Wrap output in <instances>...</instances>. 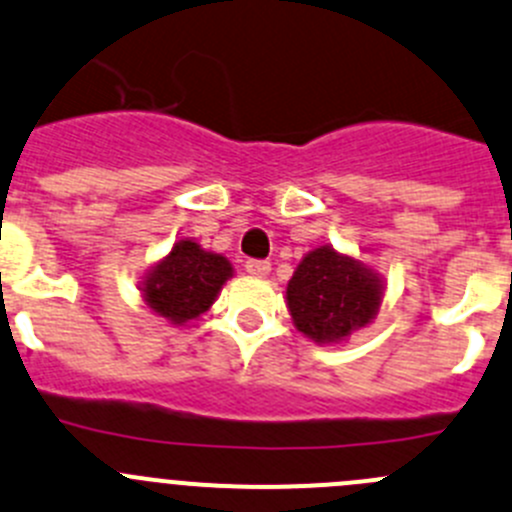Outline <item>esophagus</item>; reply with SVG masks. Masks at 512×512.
Segmentation results:
<instances>
[{"label": "esophagus", "mask_w": 512, "mask_h": 512, "mask_svg": "<svg viewBox=\"0 0 512 512\" xmlns=\"http://www.w3.org/2000/svg\"><path fill=\"white\" fill-rule=\"evenodd\" d=\"M245 270L250 272L252 277H267V275H270V262H267V260H247Z\"/></svg>", "instance_id": "obj_1"}]
</instances>
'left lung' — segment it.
<instances>
[{"label": "left lung", "mask_w": 512, "mask_h": 512, "mask_svg": "<svg viewBox=\"0 0 512 512\" xmlns=\"http://www.w3.org/2000/svg\"><path fill=\"white\" fill-rule=\"evenodd\" d=\"M382 277L330 245L307 252L287 282L292 322L317 345L342 342L370 325L382 302Z\"/></svg>", "instance_id": "1"}]
</instances>
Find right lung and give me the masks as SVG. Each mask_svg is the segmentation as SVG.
Segmentation results:
<instances>
[{"label":"right lung","instance_id":"obj_1","mask_svg":"<svg viewBox=\"0 0 512 512\" xmlns=\"http://www.w3.org/2000/svg\"><path fill=\"white\" fill-rule=\"evenodd\" d=\"M230 277L227 257L202 250L195 240H177L170 255L147 272L142 295L152 312L172 325H185L210 310Z\"/></svg>","mask_w":512,"mask_h":512}]
</instances>
